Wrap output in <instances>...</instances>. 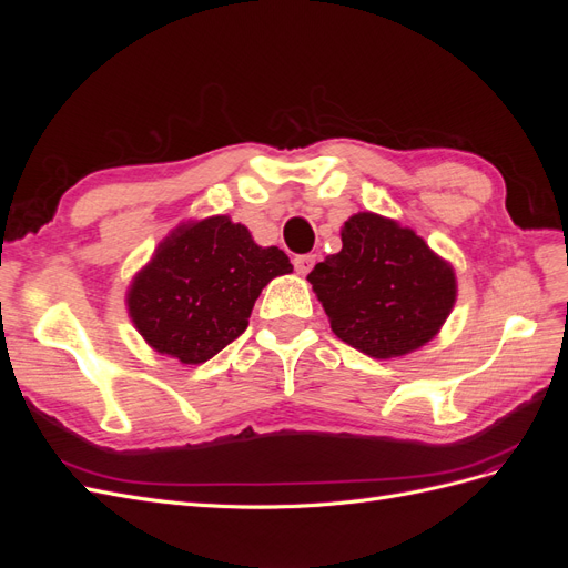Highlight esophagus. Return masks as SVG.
<instances>
[{"mask_svg":"<svg viewBox=\"0 0 568 568\" xmlns=\"http://www.w3.org/2000/svg\"><path fill=\"white\" fill-rule=\"evenodd\" d=\"M315 261H317V255H313V253H303V255H296V257H294V267H296V272H298V274H307V272L313 270Z\"/></svg>","mask_w":568,"mask_h":568,"instance_id":"esophagus-1","label":"esophagus"}]
</instances>
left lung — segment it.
<instances>
[{"label":"left lung","mask_w":568,"mask_h":568,"mask_svg":"<svg viewBox=\"0 0 568 568\" xmlns=\"http://www.w3.org/2000/svg\"><path fill=\"white\" fill-rule=\"evenodd\" d=\"M341 242L307 274L334 334L379 359L432 341L453 311V267L422 236L374 213L353 215Z\"/></svg>","instance_id":"8db88e82"}]
</instances>
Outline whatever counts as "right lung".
<instances>
[{
    "label": "right lung",
    "instance_id": "add662e5",
    "mask_svg": "<svg viewBox=\"0 0 568 568\" xmlns=\"http://www.w3.org/2000/svg\"><path fill=\"white\" fill-rule=\"evenodd\" d=\"M291 270L284 251L225 215L182 225L134 277L130 317L151 348L199 365L246 332L255 298Z\"/></svg>",
    "mask_w": 568,
    "mask_h": 568
}]
</instances>
